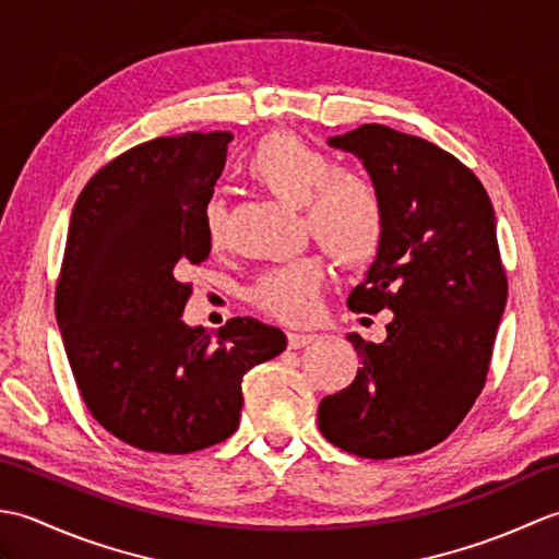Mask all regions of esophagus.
I'll use <instances>...</instances> for the list:
<instances>
[{"mask_svg": "<svg viewBox=\"0 0 559 559\" xmlns=\"http://www.w3.org/2000/svg\"><path fill=\"white\" fill-rule=\"evenodd\" d=\"M314 338H317L314 334H300V331H290V334H288V346L290 348H305V346H310Z\"/></svg>", "mask_w": 559, "mask_h": 559, "instance_id": "obj_1", "label": "esophagus"}]
</instances>
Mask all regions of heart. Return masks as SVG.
I'll return each mask as SVG.
<instances>
[{
	"label": "heart",
	"instance_id": "b5f03b06",
	"mask_svg": "<svg viewBox=\"0 0 559 559\" xmlns=\"http://www.w3.org/2000/svg\"><path fill=\"white\" fill-rule=\"evenodd\" d=\"M245 173L271 197L300 209L307 230L341 266L362 269L382 252L386 237L382 194L367 177L338 168L326 151L295 134H269L254 146ZM201 228L211 247L223 242L225 209L221 201H206ZM324 278V259L307 254L261 273L247 298L257 310L281 322L302 324L319 310Z\"/></svg>",
	"mask_w": 559,
	"mask_h": 559
}]
</instances>
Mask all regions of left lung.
Segmentation results:
<instances>
[{
  "mask_svg": "<svg viewBox=\"0 0 559 559\" xmlns=\"http://www.w3.org/2000/svg\"><path fill=\"white\" fill-rule=\"evenodd\" d=\"M329 144L362 158L386 209L382 252L348 307L394 314L384 343L348 336L362 367L319 403V430L362 459L420 454L456 430L488 379L507 302L492 201L420 136L362 124Z\"/></svg>",
  "mask_w": 559,
  "mask_h": 559,
  "instance_id": "1",
  "label": "left lung"
}]
</instances>
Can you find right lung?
Masks as SVG:
<instances>
[{
	"mask_svg": "<svg viewBox=\"0 0 559 559\" xmlns=\"http://www.w3.org/2000/svg\"><path fill=\"white\" fill-rule=\"evenodd\" d=\"M230 132L158 136L91 177L71 213L55 314L81 399L122 442L192 454L240 425L242 377L276 358L286 334L235 317L216 334L182 322L211 245L201 209Z\"/></svg>",
	"mask_w": 559,
	"mask_h": 559,
	"instance_id": "add662e5",
	"label": "right lung"
}]
</instances>
